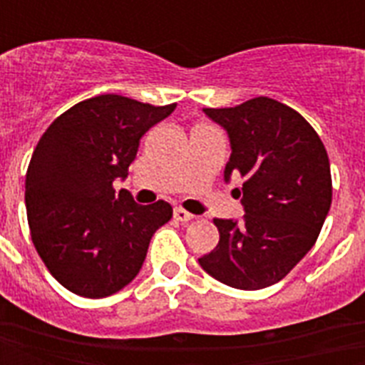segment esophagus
<instances>
[{
	"instance_id": "obj_1",
	"label": "esophagus",
	"mask_w": 365,
	"mask_h": 365,
	"mask_svg": "<svg viewBox=\"0 0 365 365\" xmlns=\"http://www.w3.org/2000/svg\"><path fill=\"white\" fill-rule=\"evenodd\" d=\"M174 217L178 219V221H182V222H187L193 219V215L187 213L185 209H182V207H175L174 209Z\"/></svg>"
}]
</instances>
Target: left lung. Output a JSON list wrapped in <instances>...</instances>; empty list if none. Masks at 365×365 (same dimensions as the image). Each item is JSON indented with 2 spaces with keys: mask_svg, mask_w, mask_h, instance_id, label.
I'll return each mask as SVG.
<instances>
[{
  "mask_svg": "<svg viewBox=\"0 0 365 365\" xmlns=\"http://www.w3.org/2000/svg\"><path fill=\"white\" fill-rule=\"evenodd\" d=\"M230 140L225 180L240 174L242 221L215 219L219 245L201 268L237 289H264L297 266L319 238L332 201L329 154L295 109L269 97L203 109Z\"/></svg>",
  "mask_w": 365,
  "mask_h": 365,
  "instance_id": "obj_1",
  "label": "left lung"
}]
</instances>
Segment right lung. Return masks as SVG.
Masks as SVG:
<instances>
[{
  "mask_svg": "<svg viewBox=\"0 0 365 365\" xmlns=\"http://www.w3.org/2000/svg\"><path fill=\"white\" fill-rule=\"evenodd\" d=\"M174 109L107 93L70 107L41 136L25 180L29 229L68 291L99 299L123 289L172 219L170 203L138 205L113 182L127 178L144 133Z\"/></svg>",
  "mask_w": 365,
  "mask_h": 365,
  "instance_id": "add662e5",
  "label": "right lung"
}]
</instances>
